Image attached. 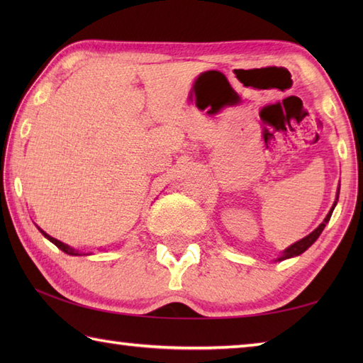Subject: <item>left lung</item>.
Masks as SVG:
<instances>
[{
  "label": "left lung",
  "instance_id": "left-lung-1",
  "mask_svg": "<svg viewBox=\"0 0 363 363\" xmlns=\"http://www.w3.org/2000/svg\"><path fill=\"white\" fill-rule=\"evenodd\" d=\"M338 191H340V186H338ZM338 191H337V196H335V201H334L333 207H330L329 213L326 215V218L323 220L321 225H320L317 229H313L309 235H306L304 238H301V240H298V242H295L293 245H290L289 248H285V250L281 252V256L277 257V259H274L276 262H281V260H285V259L296 257V256H299V254H303L306 250H309L311 246H312L315 242H317V238H318L320 234L323 233V229L326 228V225H328L329 220H330V215H333V212H334V209H335L337 201H338Z\"/></svg>",
  "mask_w": 363,
  "mask_h": 363
}]
</instances>
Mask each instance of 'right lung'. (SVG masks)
Returning a JSON list of instances; mask_svg holds the SVG:
<instances>
[{
    "mask_svg": "<svg viewBox=\"0 0 363 363\" xmlns=\"http://www.w3.org/2000/svg\"><path fill=\"white\" fill-rule=\"evenodd\" d=\"M38 228V226H37ZM38 230H40V233L45 235V238H48V240L51 242V243H54L57 246L59 250H62L65 254H70V256H87L86 252H81L79 250H74V248H72V246H68V245H65V243H62L60 240H57V238H54V237H51V235H48L45 233V230H42L40 228H38ZM90 254V252H89Z\"/></svg>",
    "mask_w": 363,
    "mask_h": 363,
    "instance_id": "add662e5",
    "label": "right lung"
}]
</instances>
